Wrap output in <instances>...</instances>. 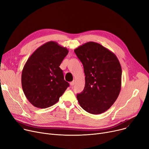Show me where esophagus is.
Wrapping results in <instances>:
<instances>
[{"instance_id":"obj_1","label":"esophagus","mask_w":149,"mask_h":149,"mask_svg":"<svg viewBox=\"0 0 149 149\" xmlns=\"http://www.w3.org/2000/svg\"><path fill=\"white\" fill-rule=\"evenodd\" d=\"M75 80H73L72 81H71V82L70 83V85H71V86H73L75 84Z\"/></svg>"}]
</instances>
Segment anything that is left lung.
<instances>
[{"label":"left lung","mask_w":149,"mask_h":149,"mask_svg":"<svg viewBox=\"0 0 149 149\" xmlns=\"http://www.w3.org/2000/svg\"><path fill=\"white\" fill-rule=\"evenodd\" d=\"M84 67L85 86L77 95L87 112L101 114L116 101L121 90L122 68L117 56L102 45L88 42L74 49Z\"/></svg>","instance_id":"1"}]
</instances>
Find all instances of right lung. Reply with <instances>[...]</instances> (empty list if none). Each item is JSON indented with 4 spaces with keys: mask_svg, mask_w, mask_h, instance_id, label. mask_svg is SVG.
Instances as JSON below:
<instances>
[{
    "mask_svg": "<svg viewBox=\"0 0 149 149\" xmlns=\"http://www.w3.org/2000/svg\"><path fill=\"white\" fill-rule=\"evenodd\" d=\"M68 53L66 47L49 41L27 59L22 74L24 93L34 107L46 108L58 102L69 86L59 67Z\"/></svg>",
    "mask_w": 149,
    "mask_h": 149,
    "instance_id": "right-lung-1",
    "label": "right lung"
}]
</instances>
